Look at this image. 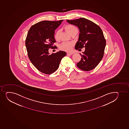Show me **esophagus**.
I'll return each mask as SVG.
<instances>
[{
    "instance_id": "esophagus-1",
    "label": "esophagus",
    "mask_w": 129,
    "mask_h": 129,
    "mask_svg": "<svg viewBox=\"0 0 129 129\" xmlns=\"http://www.w3.org/2000/svg\"><path fill=\"white\" fill-rule=\"evenodd\" d=\"M67 53V54H69V55H73V53Z\"/></svg>"
}]
</instances>
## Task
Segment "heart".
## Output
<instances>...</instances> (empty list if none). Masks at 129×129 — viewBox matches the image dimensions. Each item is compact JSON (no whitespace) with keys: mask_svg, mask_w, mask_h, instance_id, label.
I'll return each instance as SVG.
<instances>
[{"mask_svg":"<svg viewBox=\"0 0 129 129\" xmlns=\"http://www.w3.org/2000/svg\"><path fill=\"white\" fill-rule=\"evenodd\" d=\"M75 28H76V27H75L74 26L72 25H68L65 27L67 31L69 34ZM59 34V31H57L56 32L54 35L55 39L56 40L58 39ZM73 45V44L71 42H63L62 43H61L60 45L59 48L61 50L66 51H70L72 50Z\"/></svg>","mask_w":129,"mask_h":129,"instance_id":"b5f03b06","label":"heart"}]
</instances>
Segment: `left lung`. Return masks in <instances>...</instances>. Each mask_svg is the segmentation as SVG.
I'll use <instances>...</instances> for the list:
<instances>
[{"mask_svg":"<svg viewBox=\"0 0 129 129\" xmlns=\"http://www.w3.org/2000/svg\"><path fill=\"white\" fill-rule=\"evenodd\" d=\"M71 24L77 26L80 34L75 49L85 48L82 58L77 66L83 71H91L95 68L103 58L106 40L100 27L91 21L84 18L75 20H67ZM80 49H79V50Z\"/></svg>","mask_w":129,"mask_h":129,"instance_id":"obj_1","label":"left lung"}]
</instances>
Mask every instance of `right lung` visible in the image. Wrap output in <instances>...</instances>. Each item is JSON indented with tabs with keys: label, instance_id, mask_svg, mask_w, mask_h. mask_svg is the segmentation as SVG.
I'll return each mask as SVG.
<instances>
[{
	"label": "right lung",
	"instance_id": "right-lung-1",
	"mask_svg": "<svg viewBox=\"0 0 129 129\" xmlns=\"http://www.w3.org/2000/svg\"><path fill=\"white\" fill-rule=\"evenodd\" d=\"M63 20L58 21H42L31 26L27 33L25 45L30 61L42 73L50 74L58 68L66 53L59 51L50 54L49 48L56 42L55 30Z\"/></svg>",
	"mask_w": 129,
	"mask_h": 129
}]
</instances>
